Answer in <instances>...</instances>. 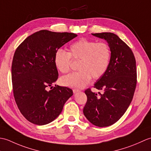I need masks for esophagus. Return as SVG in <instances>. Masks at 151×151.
<instances>
[{
  "instance_id": "1",
  "label": "esophagus",
  "mask_w": 151,
  "mask_h": 151,
  "mask_svg": "<svg viewBox=\"0 0 151 151\" xmlns=\"http://www.w3.org/2000/svg\"><path fill=\"white\" fill-rule=\"evenodd\" d=\"M73 93H77V92H79L80 91L78 90V89H74L73 90Z\"/></svg>"
}]
</instances>
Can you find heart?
<instances>
[{
	"label": "heart",
	"instance_id": "heart-1",
	"mask_svg": "<svg viewBox=\"0 0 151 151\" xmlns=\"http://www.w3.org/2000/svg\"><path fill=\"white\" fill-rule=\"evenodd\" d=\"M69 52L57 49L54 55V62L57 69L62 73L69 72L71 58L79 60L78 70L61 78V82L67 87L82 89L91 78H101L108 69L111 60V49L106 43L98 42L82 38L69 47Z\"/></svg>",
	"mask_w": 151,
	"mask_h": 151
}]
</instances>
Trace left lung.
<instances>
[{"label":"left lung","mask_w":151,"mask_h":151,"mask_svg":"<svg viewBox=\"0 0 151 151\" xmlns=\"http://www.w3.org/2000/svg\"><path fill=\"white\" fill-rule=\"evenodd\" d=\"M92 35L107 41L111 49V60L106 72L94 85L104 93H99V96L89 88L86 89L88 100L83 112L93 124L108 127L123 116L132 100L137 83L136 60L130 48L116 34Z\"/></svg>","instance_id":"left-lung-1"}]
</instances>
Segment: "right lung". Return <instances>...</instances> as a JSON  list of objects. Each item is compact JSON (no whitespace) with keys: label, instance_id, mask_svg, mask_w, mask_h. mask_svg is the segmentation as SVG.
<instances>
[{"label":"right lung","instance_id":"right-lung-1","mask_svg":"<svg viewBox=\"0 0 151 151\" xmlns=\"http://www.w3.org/2000/svg\"><path fill=\"white\" fill-rule=\"evenodd\" d=\"M76 36L42 30L27 37L16 49L12 65L13 91L19 110L30 123L44 125L52 122L73 95L69 88L52 86L58 77L54 55Z\"/></svg>","mask_w":151,"mask_h":151}]
</instances>
